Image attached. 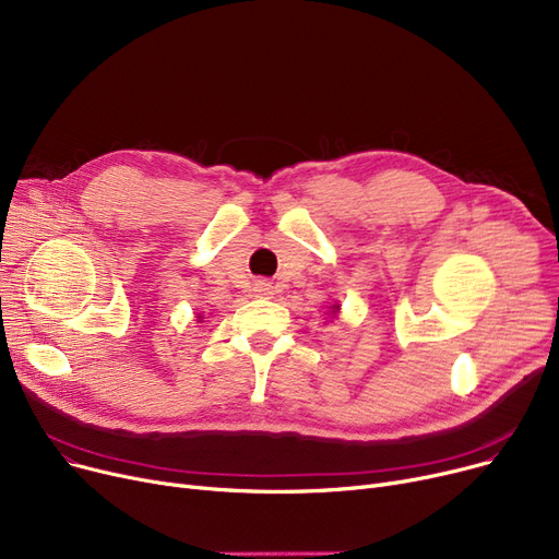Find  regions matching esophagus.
I'll list each match as a JSON object with an SVG mask.
<instances>
[{"label":"esophagus","instance_id":"34e87169","mask_svg":"<svg viewBox=\"0 0 559 559\" xmlns=\"http://www.w3.org/2000/svg\"><path fill=\"white\" fill-rule=\"evenodd\" d=\"M253 293H255L258 297H272V295H274V287H272L270 281H258L255 287H253Z\"/></svg>","mask_w":559,"mask_h":559}]
</instances>
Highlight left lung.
Here are the masks:
<instances>
[{"label": "left lung", "instance_id": "obj_1", "mask_svg": "<svg viewBox=\"0 0 559 559\" xmlns=\"http://www.w3.org/2000/svg\"><path fill=\"white\" fill-rule=\"evenodd\" d=\"M331 308H333V312H331V314H337V310H340V304H333Z\"/></svg>", "mask_w": 559, "mask_h": 559}]
</instances>
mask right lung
I'll use <instances>...</instances> for the list:
<instances>
[{
	"label": "right lung",
	"mask_w": 559,
	"mask_h": 559,
	"mask_svg": "<svg viewBox=\"0 0 559 559\" xmlns=\"http://www.w3.org/2000/svg\"><path fill=\"white\" fill-rule=\"evenodd\" d=\"M199 318H201V314H199Z\"/></svg>",
	"instance_id": "add662e5"
}]
</instances>
